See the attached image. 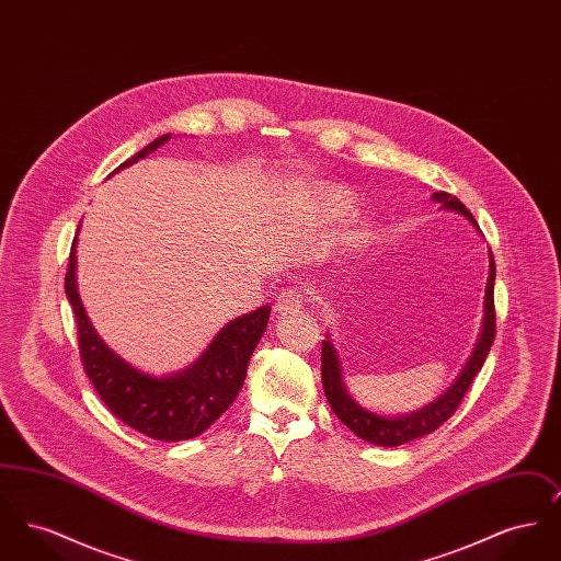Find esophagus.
<instances>
[{
    "label": "esophagus",
    "instance_id": "34e87169",
    "mask_svg": "<svg viewBox=\"0 0 561 561\" xmlns=\"http://www.w3.org/2000/svg\"><path fill=\"white\" fill-rule=\"evenodd\" d=\"M305 302V294L298 288H286L275 298V313H293Z\"/></svg>",
    "mask_w": 561,
    "mask_h": 561
}]
</instances>
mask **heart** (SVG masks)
<instances>
[{"label": "heart", "instance_id": "1", "mask_svg": "<svg viewBox=\"0 0 561 561\" xmlns=\"http://www.w3.org/2000/svg\"><path fill=\"white\" fill-rule=\"evenodd\" d=\"M298 210L307 225H328L348 213V195L339 187H318L300 195Z\"/></svg>", "mask_w": 561, "mask_h": 561}]
</instances>
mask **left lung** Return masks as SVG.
<instances>
[{
    "instance_id": "left-lung-1",
    "label": "left lung",
    "mask_w": 561,
    "mask_h": 561,
    "mask_svg": "<svg viewBox=\"0 0 561 561\" xmlns=\"http://www.w3.org/2000/svg\"><path fill=\"white\" fill-rule=\"evenodd\" d=\"M433 199L442 204V208H448L454 213L467 216L476 227V218L473 214L465 208L462 202H458V197H453L446 191H437L433 193ZM480 229V227H478ZM494 275H496V267H494V256L490 252V277H488V288H485V318H483V330H481L480 343L476 353L471 355L469 364L465 366L462 374L458 376V380L454 382L453 389L435 401L427 408L410 414V416H400V419H385L373 414L364 408H359L355 401L348 398L341 378V366L336 359V351L332 347L330 339H325L321 343V382H323V391L330 408L334 410V414L347 425L357 437L376 444V446H389L396 448L405 442L419 439L423 435H428L433 431L442 427L454 412L458 410L460 401L465 400L471 382L476 380V376L481 370L490 347L494 343L496 336V309H494Z\"/></svg>"
}]
</instances>
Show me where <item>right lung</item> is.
I'll list each match as a JSON object with an SVG mask.
<instances>
[{
  "mask_svg": "<svg viewBox=\"0 0 561 561\" xmlns=\"http://www.w3.org/2000/svg\"><path fill=\"white\" fill-rule=\"evenodd\" d=\"M168 138H156L119 168L153 153ZM76 241L78 238L69 252L65 293L78 323L83 373L101 400L124 425L151 439L181 442L204 433L238 398L248 362L267 330L271 307H261L222 328L208 351L185 373L153 378L122 362L92 330L76 286Z\"/></svg>",
  "mask_w": 561,
  "mask_h": 561,
  "instance_id": "1",
  "label": "right lung"
}]
</instances>
